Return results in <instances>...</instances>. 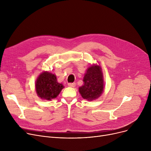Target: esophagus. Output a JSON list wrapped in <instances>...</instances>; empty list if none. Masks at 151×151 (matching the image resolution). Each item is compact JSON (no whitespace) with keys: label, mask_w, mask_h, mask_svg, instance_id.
I'll list each match as a JSON object with an SVG mask.
<instances>
[{"label":"esophagus","mask_w":151,"mask_h":151,"mask_svg":"<svg viewBox=\"0 0 151 151\" xmlns=\"http://www.w3.org/2000/svg\"><path fill=\"white\" fill-rule=\"evenodd\" d=\"M68 86L70 87V88H75L76 86V84L75 83H68Z\"/></svg>","instance_id":"34e87169"}]
</instances>
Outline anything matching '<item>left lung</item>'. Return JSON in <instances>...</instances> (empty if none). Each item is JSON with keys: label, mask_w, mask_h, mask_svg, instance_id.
<instances>
[{"label": "left lung", "mask_w": 151, "mask_h": 151, "mask_svg": "<svg viewBox=\"0 0 151 151\" xmlns=\"http://www.w3.org/2000/svg\"><path fill=\"white\" fill-rule=\"evenodd\" d=\"M84 84L79 88L81 97L88 101L99 99L104 91V80L101 67L92 64L88 69L83 78Z\"/></svg>", "instance_id": "obj_1"}]
</instances>
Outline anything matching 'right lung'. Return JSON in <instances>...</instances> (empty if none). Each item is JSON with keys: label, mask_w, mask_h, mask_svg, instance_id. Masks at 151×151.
Listing matches in <instances>:
<instances>
[{"label": "right lung", "mask_w": 151, "mask_h": 151, "mask_svg": "<svg viewBox=\"0 0 151 151\" xmlns=\"http://www.w3.org/2000/svg\"><path fill=\"white\" fill-rule=\"evenodd\" d=\"M63 88L64 86L58 82L55 75L47 71L40 74L35 81L37 96L43 100H51L56 98Z\"/></svg>", "instance_id": "1"}]
</instances>
